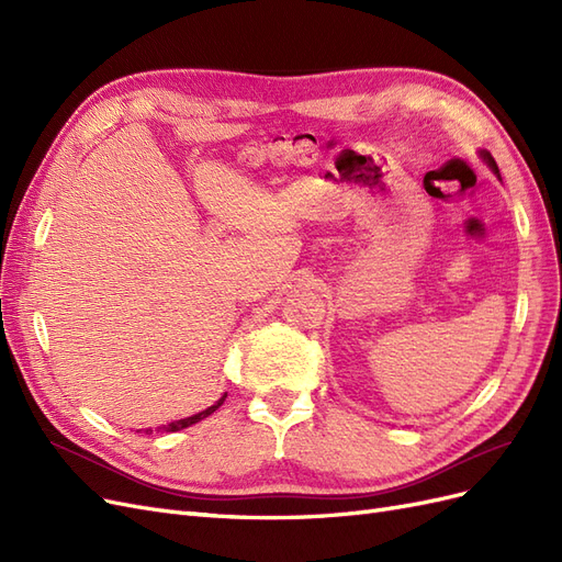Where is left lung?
Instances as JSON below:
<instances>
[{
    "label": "left lung",
    "mask_w": 562,
    "mask_h": 562,
    "mask_svg": "<svg viewBox=\"0 0 562 562\" xmlns=\"http://www.w3.org/2000/svg\"><path fill=\"white\" fill-rule=\"evenodd\" d=\"M481 157L485 159V164L492 168V173H495L497 178H499V168H497V161L495 159H492V155H490V151H481ZM502 180V178H499Z\"/></svg>",
    "instance_id": "left-lung-1"
}]
</instances>
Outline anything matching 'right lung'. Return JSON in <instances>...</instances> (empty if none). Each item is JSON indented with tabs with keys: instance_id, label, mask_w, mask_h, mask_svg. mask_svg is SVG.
Segmentation results:
<instances>
[{
	"instance_id": "right-lung-1",
	"label": "right lung",
	"mask_w": 562,
	"mask_h": 562,
	"mask_svg": "<svg viewBox=\"0 0 562 562\" xmlns=\"http://www.w3.org/2000/svg\"><path fill=\"white\" fill-rule=\"evenodd\" d=\"M225 398H227V394L220 398L215 405H211V407H206V411H201V413H196V415H192V417H184V419H178V422H171V424H164V427H159L157 431H180V429H187V427H192V424H196V422H201L203 417H209V415H213L220 405L225 403ZM145 434H151V429H147Z\"/></svg>"
}]
</instances>
